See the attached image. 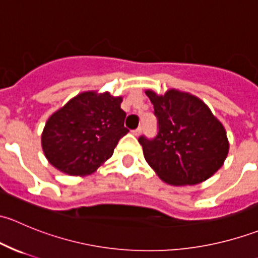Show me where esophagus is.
Wrapping results in <instances>:
<instances>
[{"instance_id":"obj_1","label":"esophagus","mask_w":258,"mask_h":258,"mask_svg":"<svg viewBox=\"0 0 258 258\" xmlns=\"http://www.w3.org/2000/svg\"><path fill=\"white\" fill-rule=\"evenodd\" d=\"M141 131H142V128L141 127H139V128H136V130H132L131 132L135 135V136H139V135L141 134Z\"/></svg>"}]
</instances>
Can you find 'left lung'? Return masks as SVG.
Returning <instances> with one entry per match:
<instances>
[{
  "label": "left lung",
  "mask_w": 258,
  "mask_h": 258,
  "mask_svg": "<svg viewBox=\"0 0 258 258\" xmlns=\"http://www.w3.org/2000/svg\"><path fill=\"white\" fill-rule=\"evenodd\" d=\"M146 95L157 118L155 137L140 136L148 165L170 184H197L222 166L228 141L222 123L195 96L171 90Z\"/></svg>",
  "instance_id": "8db88e82"
}]
</instances>
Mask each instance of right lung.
<instances>
[{
    "mask_svg": "<svg viewBox=\"0 0 258 258\" xmlns=\"http://www.w3.org/2000/svg\"><path fill=\"white\" fill-rule=\"evenodd\" d=\"M121 102L110 93L83 92L52 114L42 134L48 162L67 175L93 172L128 132Z\"/></svg>",
    "mask_w": 258,
    "mask_h": 258,
    "instance_id": "add662e5",
    "label": "right lung"
}]
</instances>
